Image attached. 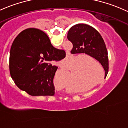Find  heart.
Segmentation results:
<instances>
[{"label": "heart", "instance_id": "b5f03b06", "mask_svg": "<svg viewBox=\"0 0 128 128\" xmlns=\"http://www.w3.org/2000/svg\"><path fill=\"white\" fill-rule=\"evenodd\" d=\"M67 60H64L62 62V65L64 66L65 65L66 63ZM73 67H71V68H70V71L69 73L70 75L71 76V79L73 80V82H74L76 85H79V86H86L92 83V80H93V78H90V77H88L84 74L82 73L81 72V70L80 69L79 70V72L78 73V70H79V68L78 67H76L74 70L72 71V73L71 74V71L73 70ZM61 72L62 73L63 76L64 78V81L66 82V84H70V82H71V80H70V76L68 74V72L66 68H64V69L62 70Z\"/></svg>", "mask_w": 128, "mask_h": 128}]
</instances>
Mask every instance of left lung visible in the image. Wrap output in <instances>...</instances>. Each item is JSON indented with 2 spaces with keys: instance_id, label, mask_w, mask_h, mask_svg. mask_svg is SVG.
Listing matches in <instances>:
<instances>
[{
  "instance_id": "1",
  "label": "left lung",
  "mask_w": 128,
  "mask_h": 128,
  "mask_svg": "<svg viewBox=\"0 0 128 128\" xmlns=\"http://www.w3.org/2000/svg\"><path fill=\"white\" fill-rule=\"evenodd\" d=\"M67 38L72 44L71 53H84L97 60L104 68L105 79L108 71V50L100 33L87 24H78L70 28Z\"/></svg>"
}]
</instances>
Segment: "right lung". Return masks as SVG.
<instances>
[{"label": "right lung", "instance_id": "obj_1", "mask_svg": "<svg viewBox=\"0 0 128 128\" xmlns=\"http://www.w3.org/2000/svg\"><path fill=\"white\" fill-rule=\"evenodd\" d=\"M65 51L51 44L44 32L35 28L22 31L12 44L10 74L19 88L31 96H54L53 79L57 67L52 61L65 57Z\"/></svg>", "mask_w": 128, "mask_h": 128}]
</instances>
